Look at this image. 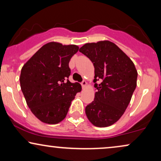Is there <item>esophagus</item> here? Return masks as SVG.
<instances>
[{
  "instance_id": "obj_1",
  "label": "esophagus",
  "mask_w": 161,
  "mask_h": 161,
  "mask_svg": "<svg viewBox=\"0 0 161 161\" xmlns=\"http://www.w3.org/2000/svg\"><path fill=\"white\" fill-rule=\"evenodd\" d=\"M81 86H82L83 88H84L86 86V80H83L82 82H81Z\"/></svg>"
}]
</instances>
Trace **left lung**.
<instances>
[{
  "instance_id": "1",
  "label": "left lung",
  "mask_w": 161,
  "mask_h": 161,
  "mask_svg": "<svg viewBox=\"0 0 161 161\" xmlns=\"http://www.w3.org/2000/svg\"><path fill=\"white\" fill-rule=\"evenodd\" d=\"M94 67V101L86 107V114L94 126L104 127L119 119L136 88L138 73L131 59L109 41L87 43L79 49ZM98 80L100 84H97Z\"/></svg>"
}]
</instances>
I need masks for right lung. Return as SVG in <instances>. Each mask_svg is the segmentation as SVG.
I'll return each mask as SVG.
<instances>
[{
    "mask_svg": "<svg viewBox=\"0 0 161 161\" xmlns=\"http://www.w3.org/2000/svg\"><path fill=\"white\" fill-rule=\"evenodd\" d=\"M76 45L49 42L43 45L21 69V90L35 116L47 124H57L67 116L72 100L81 91L71 83L69 62Z\"/></svg>",
    "mask_w": 161,
    "mask_h": 161,
    "instance_id": "1",
    "label": "right lung"
}]
</instances>
